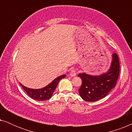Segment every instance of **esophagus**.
I'll return each instance as SVG.
<instances>
[{"instance_id": "obj_1", "label": "esophagus", "mask_w": 132, "mask_h": 132, "mask_svg": "<svg viewBox=\"0 0 132 132\" xmlns=\"http://www.w3.org/2000/svg\"><path fill=\"white\" fill-rule=\"evenodd\" d=\"M70 76H71V77L75 76L76 75V70L72 69L70 73Z\"/></svg>"}]
</instances>
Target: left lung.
<instances>
[{"mask_svg":"<svg viewBox=\"0 0 132 132\" xmlns=\"http://www.w3.org/2000/svg\"><path fill=\"white\" fill-rule=\"evenodd\" d=\"M120 73V62L117 53L112 54V60L109 69L106 73L98 76L80 73L82 85L79 93L86 102H96L103 98L116 85Z\"/></svg>","mask_w":132,"mask_h":132,"instance_id":"left-lung-1","label":"left lung"}]
</instances>
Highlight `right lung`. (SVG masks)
<instances>
[{"label":"right lung","mask_w":132,"mask_h":132,"mask_svg":"<svg viewBox=\"0 0 132 132\" xmlns=\"http://www.w3.org/2000/svg\"><path fill=\"white\" fill-rule=\"evenodd\" d=\"M66 76L63 75L59 76L55 79L45 87L41 88V89H32V88H27L22 84H20L21 87L23 88L25 92L28 94V95L30 98L34 100L38 101H44L47 100L51 98L54 91L61 79L65 77Z\"/></svg>","instance_id":"obj_1"}]
</instances>
